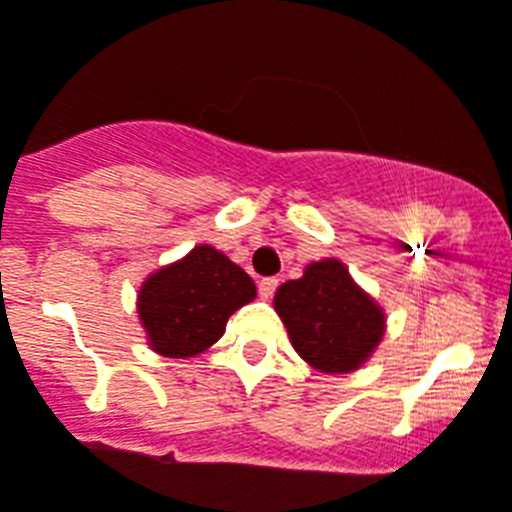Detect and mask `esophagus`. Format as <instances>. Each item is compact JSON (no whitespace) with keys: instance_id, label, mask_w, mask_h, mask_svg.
I'll return each instance as SVG.
<instances>
[{"instance_id":"1","label":"esophagus","mask_w":512,"mask_h":512,"mask_svg":"<svg viewBox=\"0 0 512 512\" xmlns=\"http://www.w3.org/2000/svg\"><path fill=\"white\" fill-rule=\"evenodd\" d=\"M277 291V280L275 277H261L259 280V293L261 299H272V293Z\"/></svg>"}]
</instances>
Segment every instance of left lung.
I'll list each match as a JSON object with an SVG mask.
<instances>
[{"instance_id":"left-lung-1","label":"left lung","mask_w":512,"mask_h":512,"mask_svg":"<svg viewBox=\"0 0 512 512\" xmlns=\"http://www.w3.org/2000/svg\"><path fill=\"white\" fill-rule=\"evenodd\" d=\"M275 310L293 350L328 374L355 371L384 336V312L336 259L315 261L304 277L280 285Z\"/></svg>"}]
</instances>
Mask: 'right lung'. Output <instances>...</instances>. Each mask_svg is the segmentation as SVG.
Masks as SVG:
<instances>
[{
    "label": "right lung",
    "mask_w": 512,
    "mask_h": 512,
    "mask_svg": "<svg viewBox=\"0 0 512 512\" xmlns=\"http://www.w3.org/2000/svg\"><path fill=\"white\" fill-rule=\"evenodd\" d=\"M256 296L243 269L211 245L154 272L138 293V318L152 350L165 358H192L219 342L229 315Z\"/></svg>",
    "instance_id": "1"
}]
</instances>
